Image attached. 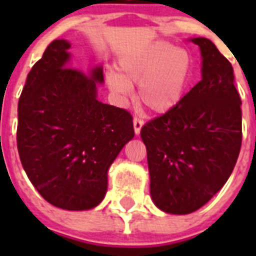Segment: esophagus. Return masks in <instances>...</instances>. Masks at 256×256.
Returning <instances> with one entry per match:
<instances>
[{"instance_id":"1","label":"esophagus","mask_w":256,"mask_h":256,"mask_svg":"<svg viewBox=\"0 0 256 256\" xmlns=\"http://www.w3.org/2000/svg\"><path fill=\"white\" fill-rule=\"evenodd\" d=\"M142 126H144V120L142 119H140V118H134L133 119V128H134L136 134H140Z\"/></svg>"}]
</instances>
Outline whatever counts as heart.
Listing matches in <instances>:
<instances>
[{
  "mask_svg": "<svg viewBox=\"0 0 256 256\" xmlns=\"http://www.w3.org/2000/svg\"><path fill=\"white\" fill-rule=\"evenodd\" d=\"M190 73V56L184 50L155 42L119 61V74H108V83L122 98L138 84L141 105L154 114H165L180 104Z\"/></svg>",
  "mask_w": 256,
  "mask_h": 256,
  "instance_id": "b5f03b06",
  "label": "heart"
}]
</instances>
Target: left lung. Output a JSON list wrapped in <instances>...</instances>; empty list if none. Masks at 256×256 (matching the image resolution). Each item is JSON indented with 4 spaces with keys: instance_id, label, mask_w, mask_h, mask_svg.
Wrapping results in <instances>:
<instances>
[{
    "instance_id": "left-lung-1",
    "label": "left lung",
    "mask_w": 256,
    "mask_h": 256,
    "mask_svg": "<svg viewBox=\"0 0 256 256\" xmlns=\"http://www.w3.org/2000/svg\"><path fill=\"white\" fill-rule=\"evenodd\" d=\"M191 40L200 47L202 79L141 130L151 198L162 212L180 216L204 206L224 186L242 142L232 64L208 38Z\"/></svg>"
}]
</instances>
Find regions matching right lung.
I'll use <instances>...</instances> for the list:
<instances>
[{"label": "right lung", "instance_id": "add662e5", "mask_svg": "<svg viewBox=\"0 0 256 256\" xmlns=\"http://www.w3.org/2000/svg\"><path fill=\"white\" fill-rule=\"evenodd\" d=\"M69 48L54 40L29 72L18 105V151L44 200L87 210L102 201L108 166L134 130L126 110L97 100L102 69L87 76L69 66Z\"/></svg>", "mask_w": 256, "mask_h": 256}]
</instances>
